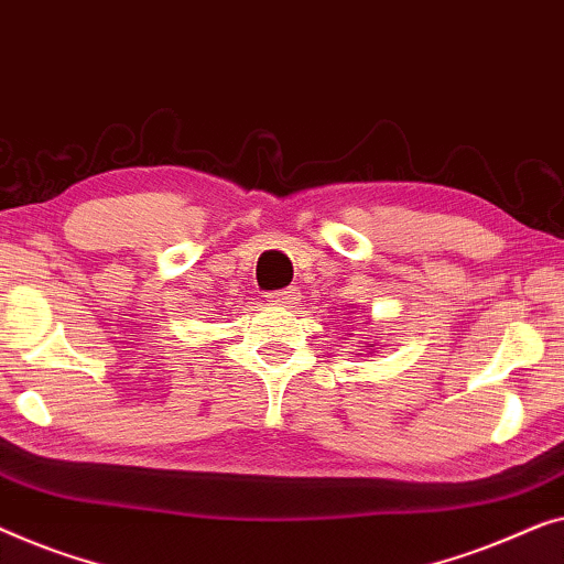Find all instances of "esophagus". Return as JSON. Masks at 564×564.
<instances>
[{"mask_svg": "<svg viewBox=\"0 0 564 564\" xmlns=\"http://www.w3.org/2000/svg\"><path fill=\"white\" fill-rule=\"evenodd\" d=\"M271 301H275V304L279 306H289L291 301H293V289H283V291H275V293H271V296H268Z\"/></svg>", "mask_w": 564, "mask_h": 564, "instance_id": "esophagus-1", "label": "esophagus"}]
</instances>
